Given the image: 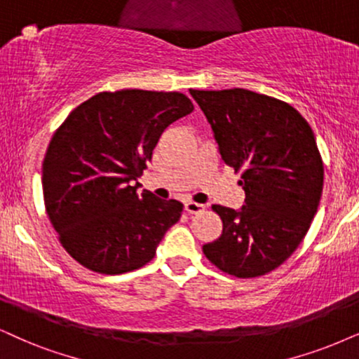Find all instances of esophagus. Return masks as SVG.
Returning a JSON list of instances; mask_svg holds the SVG:
<instances>
[{"instance_id":"1","label":"esophagus","mask_w":359,"mask_h":359,"mask_svg":"<svg viewBox=\"0 0 359 359\" xmlns=\"http://www.w3.org/2000/svg\"><path fill=\"white\" fill-rule=\"evenodd\" d=\"M184 207H185V212H189V213H201L205 210V205H202V203H197V202H192V201L185 202Z\"/></svg>"}]
</instances>
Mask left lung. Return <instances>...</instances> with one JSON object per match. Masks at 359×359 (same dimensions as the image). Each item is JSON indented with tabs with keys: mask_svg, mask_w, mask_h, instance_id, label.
I'll use <instances>...</instances> for the list:
<instances>
[{
	"mask_svg": "<svg viewBox=\"0 0 359 359\" xmlns=\"http://www.w3.org/2000/svg\"><path fill=\"white\" fill-rule=\"evenodd\" d=\"M222 161L242 172L245 205H212L224 230L203 253L217 269L253 278L280 266L305 238L323 190L315 134L297 109L247 89H190Z\"/></svg>",
	"mask_w": 359,
	"mask_h": 359,
	"instance_id": "8db88e82",
	"label": "left lung"
}]
</instances>
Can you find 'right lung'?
<instances>
[{"label": "right lung", "mask_w": 359, "mask_h": 359, "mask_svg": "<svg viewBox=\"0 0 359 359\" xmlns=\"http://www.w3.org/2000/svg\"><path fill=\"white\" fill-rule=\"evenodd\" d=\"M192 111L180 93H99L54 133L43 162L44 205L76 262L121 275L152 260L184 205L146 189L137 194V179L161 134Z\"/></svg>", "instance_id": "obj_1"}]
</instances>
